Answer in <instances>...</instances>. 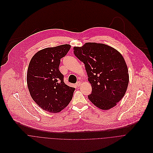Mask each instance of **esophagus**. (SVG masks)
<instances>
[{
	"mask_svg": "<svg viewBox=\"0 0 153 153\" xmlns=\"http://www.w3.org/2000/svg\"><path fill=\"white\" fill-rule=\"evenodd\" d=\"M80 85H81V82H80V81H78V82H76V85L77 87H79V86H80Z\"/></svg>",
	"mask_w": 153,
	"mask_h": 153,
	"instance_id": "obj_1",
	"label": "esophagus"
}]
</instances>
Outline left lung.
Listing matches in <instances>:
<instances>
[{"label": "left lung", "mask_w": 153, "mask_h": 153, "mask_svg": "<svg viewBox=\"0 0 153 153\" xmlns=\"http://www.w3.org/2000/svg\"><path fill=\"white\" fill-rule=\"evenodd\" d=\"M74 49L75 55L84 64L92 88L88 100L101 110L114 107L125 95L129 82L123 55L102 43H86Z\"/></svg>", "instance_id": "left-lung-1"}]
</instances>
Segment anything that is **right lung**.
Instances as JSON below:
<instances>
[{"label": "right lung", "instance_id": "right-lung-1", "mask_svg": "<svg viewBox=\"0 0 153 153\" xmlns=\"http://www.w3.org/2000/svg\"><path fill=\"white\" fill-rule=\"evenodd\" d=\"M70 45L47 48L31 58L27 72V84L30 96L43 110L58 113L68 106L75 88L64 82L59 71L60 59L70 50Z\"/></svg>", "mask_w": 153, "mask_h": 153}]
</instances>
